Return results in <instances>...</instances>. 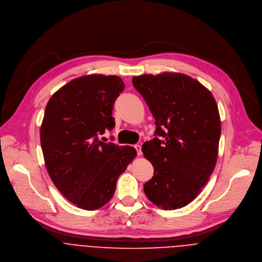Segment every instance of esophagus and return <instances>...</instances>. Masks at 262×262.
<instances>
[{
	"label": "esophagus",
	"instance_id": "obj_1",
	"mask_svg": "<svg viewBox=\"0 0 262 262\" xmlns=\"http://www.w3.org/2000/svg\"><path fill=\"white\" fill-rule=\"evenodd\" d=\"M134 148L136 149V152H137V155H141V154H142V151H141V146H140V145L136 144V145L134 146Z\"/></svg>",
	"mask_w": 262,
	"mask_h": 262
}]
</instances>
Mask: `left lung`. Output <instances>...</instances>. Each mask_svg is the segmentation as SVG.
Listing matches in <instances>:
<instances>
[{
  "label": "left lung",
  "mask_w": 262,
  "mask_h": 262,
  "mask_svg": "<svg viewBox=\"0 0 262 262\" xmlns=\"http://www.w3.org/2000/svg\"><path fill=\"white\" fill-rule=\"evenodd\" d=\"M132 82L155 119L154 138L142 151L154 167L144 192L164 210L183 208L208 183L217 162L221 121L211 92L178 73L134 76Z\"/></svg>",
  "instance_id": "obj_1"
}]
</instances>
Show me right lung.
<instances>
[{
	"instance_id": "obj_1",
	"label": "right lung",
	"mask_w": 262,
	"mask_h": 262,
	"mask_svg": "<svg viewBox=\"0 0 262 262\" xmlns=\"http://www.w3.org/2000/svg\"><path fill=\"white\" fill-rule=\"evenodd\" d=\"M124 88L117 75H83L60 88L46 105L40 129L45 166L57 189L80 209L106 205L137 154L131 146L98 138L114 129L113 106Z\"/></svg>"
}]
</instances>
